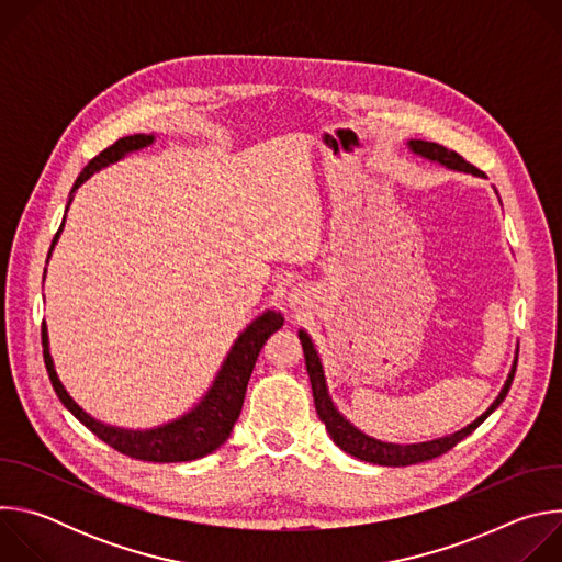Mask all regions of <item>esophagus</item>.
Returning a JSON list of instances; mask_svg holds the SVG:
<instances>
[{
  "label": "esophagus",
  "instance_id": "1",
  "mask_svg": "<svg viewBox=\"0 0 562 562\" xmlns=\"http://www.w3.org/2000/svg\"><path fill=\"white\" fill-rule=\"evenodd\" d=\"M289 304H291L293 308H300L302 304H306V293H304L302 289H293L291 295H289Z\"/></svg>",
  "mask_w": 562,
  "mask_h": 562
}]
</instances>
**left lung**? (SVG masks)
Wrapping results in <instances>:
<instances>
[{
  "instance_id": "left-lung-1",
  "label": "left lung",
  "mask_w": 562,
  "mask_h": 562,
  "mask_svg": "<svg viewBox=\"0 0 562 562\" xmlns=\"http://www.w3.org/2000/svg\"><path fill=\"white\" fill-rule=\"evenodd\" d=\"M409 150H414L416 155L431 159V162H438L451 171H460V173H471V176H480V171L475 167H471L469 162L456 153L449 150L436 142H425V139H409L407 142ZM297 338L302 342V351H304V362H306V373L311 380V389H313V403H315V412L319 416V420L325 423L331 440L349 456L360 458L364 462H373V464H382V467H407V464H416V462H425L431 458H438L442 453H447L451 447H456L462 438H467L475 427L483 425L505 400V395L509 393V386L514 382V373H516V364H518V349L514 356V364L512 371L498 393V397L492 403V407L477 416L471 425L462 427L456 434L436 438V440H427V442H416V445H395V442H382L375 440L367 434H362L358 427H353L334 405V400L329 395V386H327V378H325V369L323 362H319V356L315 351L313 340L308 338V334L304 329L297 331Z\"/></svg>"
}]
</instances>
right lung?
Here are the masks:
<instances>
[{
  "label": "right lung",
  "mask_w": 562,
  "mask_h": 562,
  "mask_svg": "<svg viewBox=\"0 0 562 562\" xmlns=\"http://www.w3.org/2000/svg\"><path fill=\"white\" fill-rule=\"evenodd\" d=\"M155 142V135H128L117 139L113 146L104 148L100 155H95L89 167L79 173V178L72 184L66 211L72 202L75 191L82 187L93 173H98L100 169L120 162V159L133 150L146 148L148 144ZM64 222L66 215L61 220L59 231L53 237V245L48 251V258L57 245L59 233L64 231ZM46 278V271H44ZM284 325V317L280 311L267 308L262 315H258L254 323L237 336V340L233 342L231 351L226 353L213 384L209 386L206 395L200 400V403L187 412L184 416L159 425L153 429H122V427H113V425H104L100 420H95L93 416H89L82 407H79L75 400L70 397V393L66 391V386L61 384L57 371H55V362L50 356V347H48V329L46 323H42V347H44V362H46V371L50 378V384L59 397V403L79 420L87 429H91L100 440H104L106 445H111L113 449H117L124 456L137 458V460H148V462H187V460H198L204 458L206 453L215 451L220 445L226 442V438L233 431L235 420L239 418V412H243V403H245V393H247V384L249 378L254 373L256 360L265 347V342L269 340L271 334H276L280 327Z\"/></svg>",
  "instance_id": "1"
}]
</instances>
